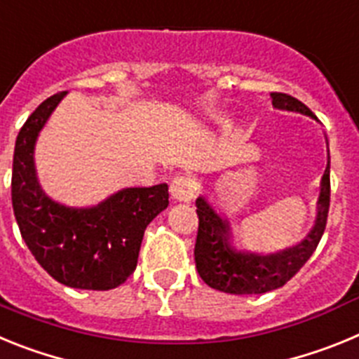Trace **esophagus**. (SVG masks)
Returning <instances> with one entry per match:
<instances>
[{"mask_svg":"<svg viewBox=\"0 0 359 359\" xmlns=\"http://www.w3.org/2000/svg\"><path fill=\"white\" fill-rule=\"evenodd\" d=\"M196 192V183L192 177L189 176H176L170 183V196H172L176 201L189 203L192 201Z\"/></svg>","mask_w":359,"mask_h":359,"instance_id":"obj_1","label":"esophagus"}]
</instances>
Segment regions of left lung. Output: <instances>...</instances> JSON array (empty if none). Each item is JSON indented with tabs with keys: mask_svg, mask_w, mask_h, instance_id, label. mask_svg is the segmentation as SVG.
Instances as JSON below:
<instances>
[{
	"mask_svg": "<svg viewBox=\"0 0 359 359\" xmlns=\"http://www.w3.org/2000/svg\"><path fill=\"white\" fill-rule=\"evenodd\" d=\"M273 107L297 111L315 118V115L300 100L286 93H271ZM331 201V177L327 169L322 177V192L318 199V217L315 228L300 244L273 255L237 252L230 243L228 223L212 208L205 198H198V237L194 259L199 277L210 287L231 294H262L282 287L300 271L318 246L323 236Z\"/></svg>",
	"mask_w": 359,
	"mask_h": 359,
	"instance_id": "1",
	"label": "left lung"
}]
</instances>
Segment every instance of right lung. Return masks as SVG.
Returning a JSON list of instances; mask_svg holds the SVG:
<instances>
[{"instance_id":"add662e5","label":"right lung","mask_w":359,"mask_h":359,"mask_svg":"<svg viewBox=\"0 0 359 359\" xmlns=\"http://www.w3.org/2000/svg\"><path fill=\"white\" fill-rule=\"evenodd\" d=\"M65 95L46 98L19 131L12 208L21 237L48 275L69 287L107 291L135 271L145 228L169 205V187L123 189L93 208L66 207L44 194L34 169V144Z\"/></svg>"}]
</instances>
